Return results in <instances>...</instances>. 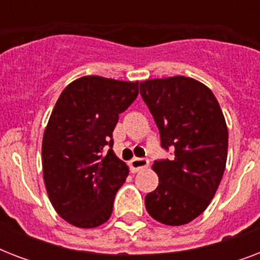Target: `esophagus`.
<instances>
[{
    "label": "esophagus",
    "instance_id": "1",
    "mask_svg": "<svg viewBox=\"0 0 260 260\" xmlns=\"http://www.w3.org/2000/svg\"><path fill=\"white\" fill-rule=\"evenodd\" d=\"M148 165H150V162L146 158H134L129 160V167L132 173H138V171L146 169Z\"/></svg>",
    "mask_w": 260,
    "mask_h": 260
}]
</instances>
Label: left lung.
<instances>
[{
  "label": "left lung",
  "mask_w": 260,
  "mask_h": 260,
  "mask_svg": "<svg viewBox=\"0 0 260 260\" xmlns=\"http://www.w3.org/2000/svg\"><path fill=\"white\" fill-rule=\"evenodd\" d=\"M140 94L154 116L160 146L174 158L155 160L158 187L146 196V209L166 225L198 217L214 197L225 170L228 128L209 87L187 77L148 79Z\"/></svg>",
  "instance_id": "obj_1"
}]
</instances>
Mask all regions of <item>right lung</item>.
I'll use <instances>...</instances> for the list:
<instances>
[{
    "label": "right lung",
    "mask_w": 260,
    "mask_h": 260,
    "mask_svg": "<svg viewBox=\"0 0 260 260\" xmlns=\"http://www.w3.org/2000/svg\"><path fill=\"white\" fill-rule=\"evenodd\" d=\"M138 94L139 82L87 75L59 95L43 136V177L51 204L71 225L95 228L109 220L129 173L112 136Z\"/></svg>",
    "instance_id": "1"
}]
</instances>
